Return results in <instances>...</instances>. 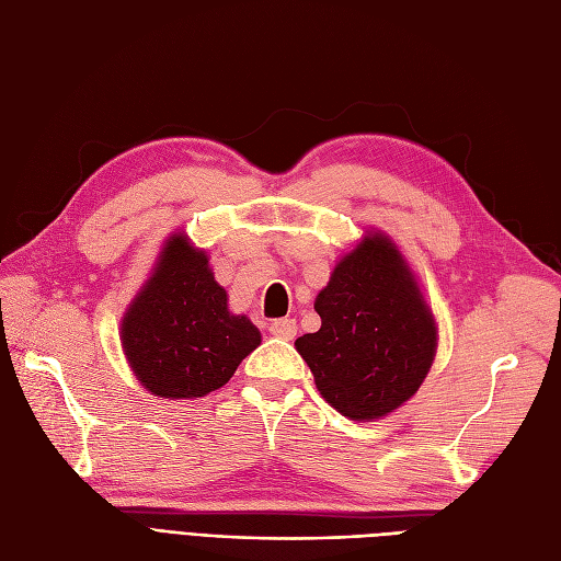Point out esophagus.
<instances>
[{
    "label": "esophagus",
    "mask_w": 561,
    "mask_h": 561,
    "mask_svg": "<svg viewBox=\"0 0 561 561\" xmlns=\"http://www.w3.org/2000/svg\"><path fill=\"white\" fill-rule=\"evenodd\" d=\"M268 332L276 339H285V342H290V339H295V334H297V320L295 318H278L271 322Z\"/></svg>",
    "instance_id": "esophagus-1"
}]
</instances>
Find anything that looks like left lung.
Segmentation results:
<instances>
[{
  "label": "left lung",
  "instance_id": "left-lung-1",
  "mask_svg": "<svg viewBox=\"0 0 561 561\" xmlns=\"http://www.w3.org/2000/svg\"><path fill=\"white\" fill-rule=\"evenodd\" d=\"M313 307L322 325L295 346L339 414L381 419L416 393L435 360L437 325L388 236L367 231L336 262Z\"/></svg>",
  "mask_w": 561,
  "mask_h": 561
}]
</instances>
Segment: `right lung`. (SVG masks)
Masks as SVG:
<instances>
[{"label": "right lung", "mask_w": 561, "mask_h": 561, "mask_svg": "<svg viewBox=\"0 0 561 561\" xmlns=\"http://www.w3.org/2000/svg\"><path fill=\"white\" fill-rule=\"evenodd\" d=\"M260 342L250 318L229 311L206 250L182 231L168 236L122 320V346L138 381L159 398H203L222 388Z\"/></svg>", "instance_id": "right-lung-1"}]
</instances>
